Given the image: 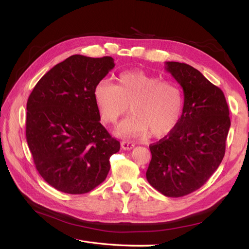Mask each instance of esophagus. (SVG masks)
I'll list each match as a JSON object with an SVG mask.
<instances>
[{
  "mask_svg": "<svg viewBox=\"0 0 249 249\" xmlns=\"http://www.w3.org/2000/svg\"><path fill=\"white\" fill-rule=\"evenodd\" d=\"M120 145H122L123 149H132L134 146H135V143L133 141H130V140H123L122 143H120Z\"/></svg>",
  "mask_w": 249,
  "mask_h": 249,
  "instance_id": "1",
  "label": "esophagus"
}]
</instances>
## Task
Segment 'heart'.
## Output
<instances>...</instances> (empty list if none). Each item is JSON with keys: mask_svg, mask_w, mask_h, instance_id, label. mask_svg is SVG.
<instances>
[{"mask_svg": "<svg viewBox=\"0 0 249 249\" xmlns=\"http://www.w3.org/2000/svg\"><path fill=\"white\" fill-rule=\"evenodd\" d=\"M93 99L101 119L109 124H116L130 105L132 115L117 129L118 134L127 137L148 132L154 137L164 136L177 126L184 107L182 90L176 83L139 70L120 72L115 84L99 82Z\"/></svg>", "mask_w": 249, "mask_h": 249, "instance_id": "b5f03b06", "label": "heart"}]
</instances>
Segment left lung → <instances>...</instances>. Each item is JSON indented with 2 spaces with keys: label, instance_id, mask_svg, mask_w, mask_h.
Wrapping results in <instances>:
<instances>
[{
  "label": "left lung",
  "instance_id": "obj_1",
  "mask_svg": "<svg viewBox=\"0 0 249 249\" xmlns=\"http://www.w3.org/2000/svg\"><path fill=\"white\" fill-rule=\"evenodd\" d=\"M165 69L182 86V117L171 132L149 145L148 183L168 197H182L205 184L225 154L231 126L222 90L191 65L166 62Z\"/></svg>",
  "mask_w": 249,
  "mask_h": 249
}]
</instances>
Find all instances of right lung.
Here are the masks:
<instances>
[{"instance_id": "1", "label": "right lung", "mask_w": 249, "mask_h": 249, "mask_svg": "<svg viewBox=\"0 0 249 249\" xmlns=\"http://www.w3.org/2000/svg\"><path fill=\"white\" fill-rule=\"evenodd\" d=\"M112 57L72 55L38 81L27 102L26 137L37 171L55 189L84 194L106 179L120 143L100 123L93 89Z\"/></svg>"}]
</instances>
